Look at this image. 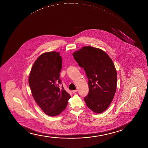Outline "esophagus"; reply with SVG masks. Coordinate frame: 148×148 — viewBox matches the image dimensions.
Wrapping results in <instances>:
<instances>
[{"label": "esophagus", "instance_id": "34e87169", "mask_svg": "<svg viewBox=\"0 0 148 148\" xmlns=\"http://www.w3.org/2000/svg\"><path fill=\"white\" fill-rule=\"evenodd\" d=\"M77 90H73V91H72V92H73V93H76V92H77Z\"/></svg>", "mask_w": 148, "mask_h": 148}]
</instances>
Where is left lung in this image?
I'll use <instances>...</instances> for the list:
<instances>
[{
    "label": "left lung",
    "mask_w": 148,
    "mask_h": 148,
    "mask_svg": "<svg viewBox=\"0 0 148 148\" xmlns=\"http://www.w3.org/2000/svg\"><path fill=\"white\" fill-rule=\"evenodd\" d=\"M88 78L89 93L84 100L89 109L101 114L108 108L116 89L117 72L112 60L105 51L84 46L73 54Z\"/></svg>",
    "instance_id": "8db88e82"
}]
</instances>
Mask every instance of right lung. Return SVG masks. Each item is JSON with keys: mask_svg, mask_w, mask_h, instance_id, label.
I'll use <instances>...</instances> for the list:
<instances>
[{"mask_svg": "<svg viewBox=\"0 0 148 148\" xmlns=\"http://www.w3.org/2000/svg\"><path fill=\"white\" fill-rule=\"evenodd\" d=\"M59 52H49L38 57L31 69L29 83L32 97L48 116H58L64 110L71 98L62 85L60 73L62 66Z\"/></svg>", "mask_w": 148, "mask_h": 148, "instance_id": "right-lung-1", "label": "right lung"}]
</instances>
